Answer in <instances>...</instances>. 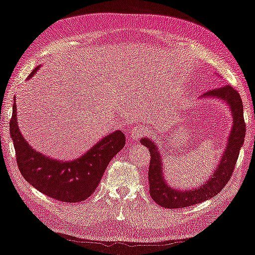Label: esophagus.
<instances>
[{
	"mask_svg": "<svg viewBox=\"0 0 255 255\" xmlns=\"http://www.w3.org/2000/svg\"><path fill=\"white\" fill-rule=\"evenodd\" d=\"M144 131H145V129H144V127H142V126L132 127L130 130L131 140H138L144 135Z\"/></svg>",
	"mask_w": 255,
	"mask_h": 255,
	"instance_id": "34e87169",
	"label": "esophagus"
}]
</instances>
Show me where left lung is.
I'll use <instances>...</instances> for the list:
<instances>
[{"instance_id":"left-lung-1","label":"left lung","mask_w":255,"mask_h":255,"mask_svg":"<svg viewBox=\"0 0 255 255\" xmlns=\"http://www.w3.org/2000/svg\"><path fill=\"white\" fill-rule=\"evenodd\" d=\"M205 97H214L222 100L230 106L234 125L227 142V147L223 153L218 168L214 174L205 182V184L195 190H177L169 187L162 175V160L157 145L149 137L140 139V144L149 149L151 159L149 166V185L150 196L155 203L166 208H183L211 199L218 195L226 187L233 175L236 166L239 150L244 143L246 125L243 113V103L238 91L229 85L213 89L205 93Z\"/></svg>"}]
</instances>
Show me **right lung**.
Wrapping results in <instances>:
<instances>
[{
	"instance_id": "obj_1",
	"label": "right lung",
	"mask_w": 255,
	"mask_h": 255,
	"mask_svg": "<svg viewBox=\"0 0 255 255\" xmlns=\"http://www.w3.org/2000/svg\"><path fill=\"white\" fill-rule=\"evenodd\" d=\"M39 67L34 68L28 78ZM16 110V103H13L10 136L21 175L43 195L64 203H79L89 198L100 184L109 162L126 144V136L117 130L102 138L78 159L55 160L36 152L26 142L18 128Z\"/></svg>"
}]
</instances>
